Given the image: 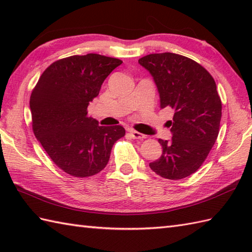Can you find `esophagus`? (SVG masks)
<instances>
[{"label":"esophagus","instance_id":"34e87169","mask_svg":"<svg viewBox=\"0 0 252 252\" xmlns=\"http://www.w3.org/2000/svg\"><path fill=\"white\" fill-rule=\"evenodd\" d=\"M129 132H130L131 136H132L133 138H135V140H143V138L146 137V135H144V134H142V133L137 132V131H135V130H130Z\"/></svg>","mask_w":252,"mask_h":252}]
</instances>
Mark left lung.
<instances>
[{"instance_id": "8db88e82", "label": "left lung", "mask_w": 252, "mask_h": 252, "mask_svg": "<svg viewBox=\"0 0 252 252\" xmlns=\"http://www.w3.org/2000/svg\"><path fill=\"white\" fill-rule=\"evenodd\" d=\"M138 63L154 78L160 107L174 110L168 121L172 140L159 138L161 157L149 167L161 178L184 179L201 167L220 131L222 103L216 81L200 63L174 53L149 54Z\"/></svg>"}]
</instances>
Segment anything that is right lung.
<instances>
[{"label": "right lung", "mask_w": 252, "mask_h": 252, "mask_svg": "<svg viewBox=\"0 0 252 252\" xmlns=\"http://www.w3.org/2000/svg\"><path fill=\"white\" fill-rule=\"evenodd\" d=\"M122 61L99 54L73 55L47 67L30 96L32 130L52 161L74 178L97 174L111 148L126 135L121 126H101L88 106Z\"/></svg>", "instance_id": "1"}]
</instances>
